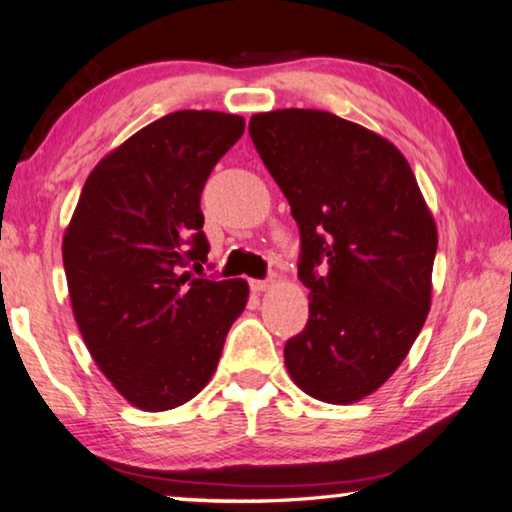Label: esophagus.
I'll return each instance as SVG.
<instances>
[{
  "instance_id": "obj_1",
  "label": "esophagus",
  "mask_w": 512,
  "mask_h": 512,
  "mask_svg": "<svg viewBox=\"0 0 512 512\" xmlns=\"http://www.w3.org/2000/svg\"><path fill=\"white\" fill-rule=\"evenodd\" d=\"M273 282H276V276H271V278H266V280H250V289H253V292H266V289H269Z\"/></svg>"
}]
</instances>
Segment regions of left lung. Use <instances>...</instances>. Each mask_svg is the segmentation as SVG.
Instances as JSON below:
<instances>
[{
  "instance_id": "8db88e82",
  "label": "left lung",
  "mask_w": 512,
  "mask_h": 512,
  "mask_svg": "<svg viewBox=\"0 0 512 512\" xmlns=\"http://www.w3.org/2000/svg\"><path fill=\"white\" fill-rule=\"evenodd\" d=\"M248 131L292 207L310 289L285 365L312 398L352 404L393 375L423 329L437 227L407 158L368 128L276 110L255 114Z\"/></svg>"
}]
</instances>
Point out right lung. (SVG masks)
Instances as JSON below:
<instances>
[{"label": "right lung", "mask_w": 512, "mask_h": 512, "mask_svg": "<svg viewBox=\"0 0 512 512\" xmlns=\"http://www.w3.org/2000/svg\"><path fill=\"white\" fill-rule=\"evenodd\" d=\"M236 114L181 110L94 167L64 236L73 315L103 375L144 411L195 398L246 308V280L195 278L209 241L200 197L243 135Z\"/></svg>", "instance_id": "add662e5"}]
</instances>
